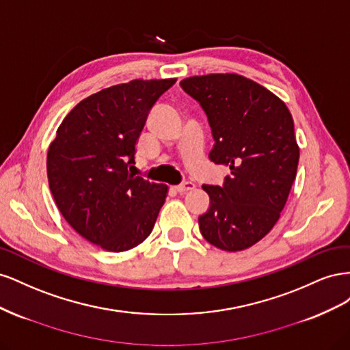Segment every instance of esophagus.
Masks as SVG:
<instances>
[{"mask_svg": "<svg viewBox=\"0 0 350 350\" xmlns=\"http://www.w3.org/2000/svg\"><path fill=\"white\" fill-rule=\"evenodd\" d=\"M194 188H196V184L191 181H187V183H183V184L174 187L175 191H178V193H185V191H189V189H194Z\"/></svg>", "mask_w": 350, "mask_h": 350, "instance_id": "esophagus-1", "label": "esophagus"}]
</instances>
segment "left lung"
I'll use <instances>...</instances> for the list:
<instances>
[{
  "label": "left lung",
  "mask_w": 350,
  "mask_h": 350,
  "mask_svg": "<svg viewBox=\"0 0 350 350\" xmlns=\"http://www.w3.org/2000/svg\"><path fill=\"white\" fill-rule=\"evenodd\" d=\"M179 84L207 115L210 161L230 169L221 187L203 185L210 207L198 217L201 235L220 250H247L276 225L295 181L299 147L292 115L276 94L239 74Z\"/></svg>",
  "instance_id": "obj_1"
}]
</instances>
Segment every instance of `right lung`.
I'll use <instances>...</instances> for the list:
<instances>
[{
	"label": "right lung",
	"instance_id": "add662e5",
	"mask_svg": "<svg viewBox=\"0 0 350 350\" xmlns=\"http://www.w3.org/2000/svg\"><path fill=\"white\" fill-rule=\"evenodd\" d=\"M176 79L133 80L103 89L71 109L46 157L51 193L70 226L94 245L122 252L154 226L167 185L129 171L156 100Z\"/></svg>",
	"mask_w": 350,
	"mask_h": 350
}]
</instances>
